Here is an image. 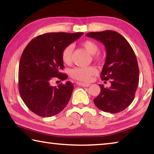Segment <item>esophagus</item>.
I'll return each mask as SVG.
<instances>
[{"label":"esophagus","instance_id":"obj_1","mask_svg":"<svg viewBox=\"0 0 154 154\" xmlns=\"http://www.w3.org/2000/svg\"><path fill=\"white\" fill-rule=\"evenodd\" d=\"M77 84L80 85V86H83V87H89L90 85V83H82V82H77Z\"/></svg>","mask_w":154,"mask_h":154}]
</instances>
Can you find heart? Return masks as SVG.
Instances as JSON below:
<instances>
[{
	"mask_svg": "<svg viewBox=\"0 0 154 154\" xmlns=\"http://www.w3.org/2000/svg\"><path fill=\"white\" fill-rule=\"evenodd\" d=\"M82 45L91 54L97 53L99 49L98 45L95 42L90 40H86L83 42ZM73 46L69 45L65 48L62 53V59L65 64H70L72 61ZM97 70L94 66L85 67H75L71 71V75L75 79L82 81V82H89L92 77L94 75Z\"/></svg>",
	"mask_w": 154,
	"mask_h": 154,
	"instance_id": "1",
	"label": "heart"
}]
</instances>
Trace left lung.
I'll use <instances>...</instances> for the list:
<instances>
[{
	"mask_svg": "<svg viewBox=\"0 0 154 154\" xmlns=\"http://www.w3.org/2000/svg\"><path fill=\"white\" fill-rule=\"evenodd\" d=\"M102 43L106 49V58L101 79L110 80L109 88L99 84L101 91L94 103L101 111L117 113L124 111L134 98L139 81V69L136 55L123 36L113 30L86 34Z\"/></svg>",
	"mask_w": 154,
	"mask_h": 154,
	"instance_id": "obj_1",
	"label": "left lung"
}]
</instances>
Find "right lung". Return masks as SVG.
Masks as SVG:
<instances>
[{
	"label": "right lung",
	"instance_id": "obj_1",
	"mask_svg": "<svg viewBox=\"0 0 154 154\" xmlns=\"http://www.w3.org/2000/svg\"><path fill=\"white\" fill-rule=\"evenodd\" d=\"M83 32H49L36 36L26 47L19 65V92L27 107L41 117H51L64 109L71 98L73 84L66 82L51 86L55 78L65 80L62 53Z\"/></svg>",
	"mask_w": 154,
	"mask_h": 154
}]
</instances>
